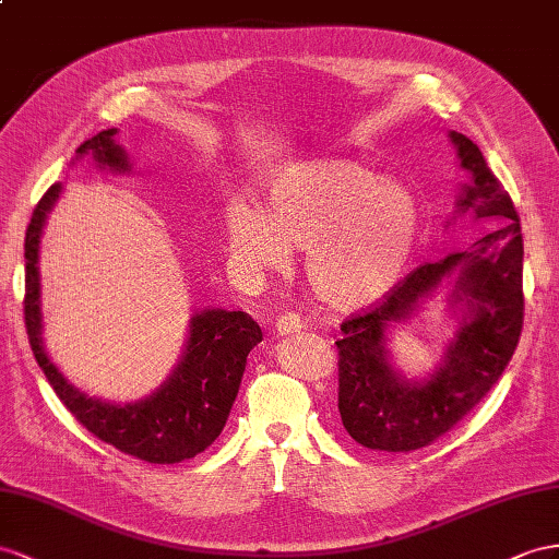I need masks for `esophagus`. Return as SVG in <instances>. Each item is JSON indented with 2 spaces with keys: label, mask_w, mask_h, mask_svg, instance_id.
<instances>
[{
  "label": "esophagus",
  "mask_w": 559,
  "mask_h": 559,
  "mask_svg": "<svg viewBox=\"0 0 559 559\" xmlns=\"http://www.w3.org/2000/svg\"><path fill=\"white\" fill-rule=\"evenodd\" d=\"M274 331H276V335H295V333L305 331V323L297 317V313H283V317L276 319Z\"/></svg>",
  "instance_id": "obj_1"
}]
</instances>
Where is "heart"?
<instances>
[{
    "mask_svg": "<svg viewBox=\"0 0 559 559\" xmlns=\"http://www.w3.org/2000/svg\"><path fill=\"white\" fill-rule=\"evenodd\" d=\"M228 248L250 274L288 264L305 250L313 297L335 311L373 307L408 266L420 234L416 195L399 181H378L349 160L290 167L271 181L262 210L231 207Z\"/></svg>",
    "mask_w": 559,
    "mask_h": 559,
    "instance_id": "1",
    "label": "heart"
}]
</instances>
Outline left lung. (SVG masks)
I'll return each mask as SVG.
<instances>
[{
    "label": "left lung",
    "instance_id": "8db88e82",
    "mask_svg": "<svg viewBox=\"0 0 559 559\" xmlns=\"http://www.w3.org/2000/svg\"><path fill=\"white\" fill-rule=\"evenodd\" d=\"M469 183L457 212L489 219L493 231L463 252L425 262L394 285L380 305L342 323L337 408L354 441L373 451L406 453L437 441L463 420L503 376L524 321L522 228L512 198L486 165L477 143L449 132ZM453 275L450 304L464 309L444 361L425 381H406L391 366L383 333L412 316L419 299Z\"/></svg>",
    "mask_w": 559,
    "mask_h": 559
}]
</instances>
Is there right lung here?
Instances as JSON below:
<instances>
[{"label": "right lung", "mask_w": 559, "mask_h": 559, "mask_svg": "<svg viewBox=\"0 0 559 559\" xmlns=\"http://www.w3.org/2000/svg\"><path fill=\"white\" fill-rule=\"evenodd\" d=\"M116 134L118 130L98 132L75 151L78 157L92 155L98 167L130 171L127 153L116 143ZM59 193L61 183H53L41 195L25 231L23 311L35 361L56 396L94 437L146 463L171 465L189 461L222 435L236 402L248 354L257 342H262V328L246 311H198L191 317L181 361L175 373L160 384V390L122 406L80 392L53 366L41 340L39 236Z\"/></svg>", "instance_id": "right-lung-1"}]
</instances>
